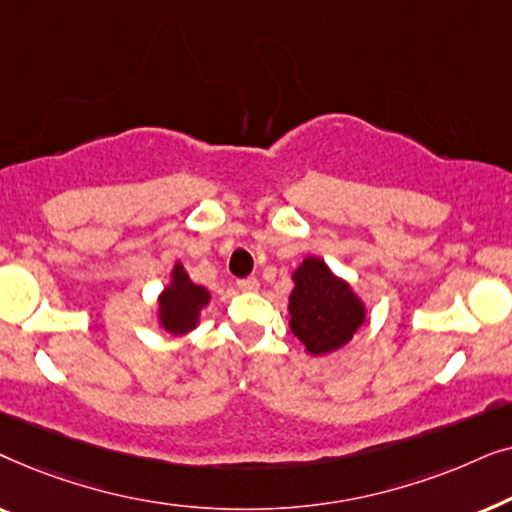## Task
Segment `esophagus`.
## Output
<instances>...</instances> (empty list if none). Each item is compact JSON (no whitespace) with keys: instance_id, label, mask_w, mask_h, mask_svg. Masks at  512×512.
I'll return each instance as SVG.
<instances>
[{"instance_id":"esophagus-1","label":"esophagus","mask_w":512,"mask_h":512,"mask_svg":"<svg viewBox=\"0 0 512 512\" xmlns=\"http://www.w3.org/2000/svg\"><path fill=\"white\" fill-rule=\"evenodd\" d=\"M237 289L247 291V293H254V291L261 289V284H258L256 277H247V279H240V282H237Z\"/></svg>"}]
</instances>
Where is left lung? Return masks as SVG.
I'll list each match as a JSON object with an SVG mask.
<instances>
[{
    "mask_svg": "<svg viewBox=\"0 0 512 512\" xmlns=\"http://www.w3.org/2000/svg\"><path fill=\"white\" fill-rule=\"evenodd\" d=\"M291 279L289 326L305 352L326 356L349 345L368 321V307L352 284L319 256H305Z\"/></svg>",
    "mask_w": 512,
    "mask_h": 512,
    "instance_id": "1",
    "label": "left lung"
}]
</instances>
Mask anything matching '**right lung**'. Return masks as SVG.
I'll use <instances>...</instances> for the list:
<instances>
[{
    "label": "right lung",
    "mask_w": 512,
    "mask_h": 512,
    "mask_svg": "<svg viewBox=\"0 0 512 512\" xmlns=\"http://www.w3.org/2000/svg\"><path fill=\"white\" fill-rule=\"evenodd\" d=\"M209 300H212L209 289L195 284L184 263L174 261L170 279L158 293L156 324L174 338L191 333L200 326V312L209 305Z\"/></svg>",
    "instance_id": "1"
}]
</instances>
